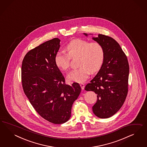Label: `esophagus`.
Segmentation results:
<instances>
[{"label":"esophagus","instance_id":"obj_1","mask_svg":"<svg viewBox=\"0 0 147 147\" xmlns=\"http://www.w3.org/2000/svg\"><path fill=\"white\" fill-rule=\"evenodd\" d=\"M80 86H81V89H84V88H85V84L81 83V84H80Z\"/></svg>","mask_w":147,"mask_h":147}]
</instances>
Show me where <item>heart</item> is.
<instances>
[{"label": "heart", "instance_id": "b5f03b06", "mask_svg": "<svg viewBox=\"0 0 147 147\" xmlns=\"http://www.w3.org/2000/svg\"><path fill=\"white\" fill-rule=\"evenodd\" d=\"M66 54L58 52L54 57L55 65L60 69L66 71L70 66V59L79 57V68L71 71L67 75L68 80L81 83L85 82L90 73L98 71L105 59V51L98 42L76 39L71 40L65 48Z\"/></svg>", "mask_w": 147, "mask_h": 147}]
</instances>
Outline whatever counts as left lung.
<instances>
[{
	"label": "left lung",
	"mask_w": 147,
	"mask_h": 147,
	"mask_svg": "<svg viewBox=\"0 0 147 147\" xmlns=\"http://www.w3.org/2000/svg\"><path fill=\"white\" fill-rule=\"evenodd\" d=\"M92 39L102 45L105 59L98 74L85 89L98 95L92 107L94 114L99 118L107 119L119 111L125 102L128 90L129 63L120 45L113 38L99 34Z\"/></svg>",
	"instance_id": "left-lung-1"
}]
</instances>
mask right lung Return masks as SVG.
Here are the masks:
<instances>
[{
    "instance_id": "obj_1",
    "label": "right lung",
    "mask_w": 147,
    "mask_h": 147,
    "mask_svg": "<svg viewBox=\"0 0 147 147\" xmlns=\"http://www.w3.org/2000/svg\"><path fill=\"white\" fill-rule=\"evenodd\" d=\"M60 40L54 38L30 50L22 66L24 92L42 117L54 124L65 123L71 116L72 105L81 92L78 83L66 85L54 57Z\"/></svg>"
}]
</instances>
